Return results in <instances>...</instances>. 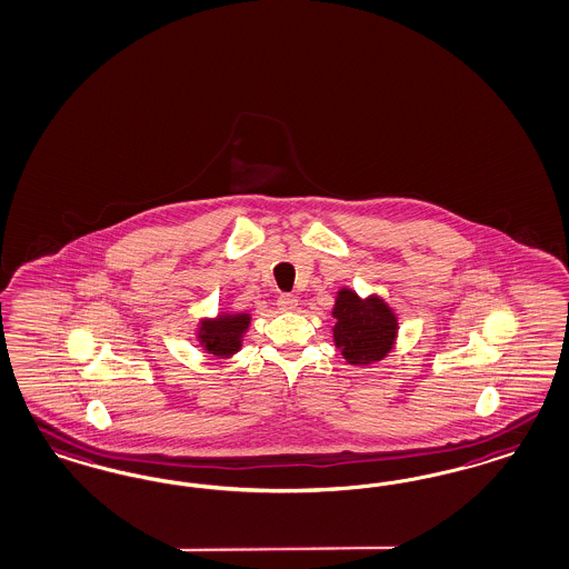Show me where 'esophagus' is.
<instances>
[{"instance_id":"1","label":"esophagus","mask_w":569,"mask_h":569,"mask_svg":"<svg viewBox=\"0 0 569 569\" xmlns=\"http://www.w3.org/2000/svg\"><path fill=\"white\" fill-rule=\"evenodd\" d=\"M277 307L281 311H296L298 309V298L295 295H281L277 298Z\"/></svg>"}]
</instances>
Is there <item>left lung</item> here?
I'll use <instances>...</instances> for the list:
<instances>
[{
    "label": "left lung",
    "instance_id": "left-lung-1",
    "mask_svg": "<svg viewBox=\"0 0 569 569\" xmlns=\"http://www.w3.org/2000/svg\"><path fill=\"white\" fill-rule=\"evenodd\" d=\"M332 315L333 345L351 366H368L391 351L399 323L382 298H359L353 290L342 288L336 296Z\"/></svg>",
    "mask_w": 569,
    "mask_h": 569
}]
</instances>
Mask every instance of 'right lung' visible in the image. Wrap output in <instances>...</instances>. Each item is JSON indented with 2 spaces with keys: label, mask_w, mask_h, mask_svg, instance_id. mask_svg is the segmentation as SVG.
Returning a JSON list of instances; mask_svg holds the SVG:
<instances>
[{
  "label": "right lung",
  "mask_w": 569,
  "mask_h": 569,
  "mask_svg": "<svg viewBox=\"0 0 569 569\" xmlns=\"http://www.w3.org/2000/svg\"><path fill=\"white\" fill-rule=\"evenodd\" d=\"M250 313H220L214 319L199 321L197 340L216 357H231L241 349L243 333L248 332Z\"/></svg>",
  "instance_id": "add662e5"
}]
</instances>
